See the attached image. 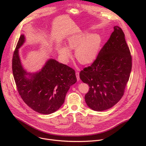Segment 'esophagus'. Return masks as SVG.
I'll use <instances>...</instances> for the list:
<instances>
[{"mask_svg":"<svg viewBox=\"0 0 146 146\" xmlns=\"http://www.w3.org/2000/svg\"><path fill=\"white\" fill-rule=\"evenodd\" d=\"M76 76L77 81H79V80H80V74H79V72H76Z\"/></svg>","mask_w":146,"mask_h":146,"instance_id":"esophagus-1","label":"esophagus"}]
</instances>
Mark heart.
Here are the masks:
<instances>
[{"mask_svg": "<svg viewBox=\"0 0 146 146\" xmlns=\"http://www.w3.org/2000/svg\"><path fill=\"white\" fill-rule=\"evenodd\" d=\"M101 44L102 38L98 34L87 35L86 33H81L69 37L67 39L66 47L60 46L58 52L61 57L67 61L71 57L69 50L75 49L76 59L82 64H89L98 56Z\"/></svg>", "mask_w": 146, "mask_h": 146, "instance_id": "obj_1", "label": "heart"}]
</instances>
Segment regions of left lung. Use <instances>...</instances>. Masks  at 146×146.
<instances>
[{
  "mask_svg": "<svg viewBox=\"0 0 146 146\" xmlns=\"http://www.w3.org/2000/svg\"><path fill=\"white\" fill-rule=\"evenodd\" d=\"M100 50L93 64L80 73L89 85L87 106L96 111L111 108L121 99L132 69V57L122 29L119 26Z\"/></svg>",
  "mask_w": 146,
  "mask_h": 146,
  "instance_id": "left-lung-1",
  "label": "left lung"
}]
</instances>
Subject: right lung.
Wrapping results in <instances>:
<instances>
[{"mask_svg":"<svg viewBox=\"0 0 146 146\" xmlns=\"http://www.w3.org/2000/svg\"><path fill=\"white\" fill-rule=\"evenodd\" d=\"M25 41L24 35H21L13 57V73L18 91L23 102L34 111L45 115L52 113L64 104L70 86L76 82L75 71L50 58L39 72L27 73L19 56V48Z\"/></svg>","mask_w":146,"mask_h":146,"instance_id":"right-lung-1","label":"right lung"}]
</instances>
